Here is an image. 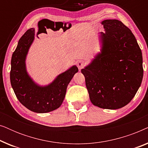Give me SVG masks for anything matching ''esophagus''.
I'll use <instances>...</instances> for the list:
<instances>
[{"mask_svg": "<svg viewBox=\"0 0 148 148\" xmlns=\"http://www.w3.org/2000/svg\"><path fill=\"white\" fill-rule=\"evenodd\" d=\"M85 65H86V62L83 61V60H79L77 62V66H78L79 70H81L82 69L84 68Z\"/></svg>", "mask_w": 148, "mask_h": 148, "instance_id": "esophagus-1", "label": "esophagus"}]
</instances>
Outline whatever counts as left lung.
I'll list each match as a JSON object with an SVG mask.
<instances>
[{
    "mask_svg": "<svg viewBox=\"0 0 148 148\" xmlns=\"http://www.w3.org/2000/svg\"><path fill=\"white\" fill-rule=\"evenodd\" d=\"M105 33L100 36L102 50L82 69L91 102L104 109L126 106L142 82V53L135 37L117 19L102 22Z\"/></svg>",
    "mask_w": 148,
    "mask_h": 148,
    "instance_id": "1",
    "label": "left lung"
}]
</instances>
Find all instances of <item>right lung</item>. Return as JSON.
<instances>
[{
    "label": "right lung",
    "instance_id": "obj_1",
    "mask_svg": "<svg viewBox=\"0 0 148 148\" xmlns=\"http://www.w3.org/2000/svg\"><path fill=\"white\" fill-rule=\"evenodd\" d=\"M34 28H30L21 36L11 58L10 79L18 100L32 112L46 113L59 108L65 97L66 88L78 68L73 66L60 74L46 86L36 84L27 74L25 58L34 40Z\"/></svg>",
    "mask_w": 148,
    "mask_h": 148
}]
</instances>
